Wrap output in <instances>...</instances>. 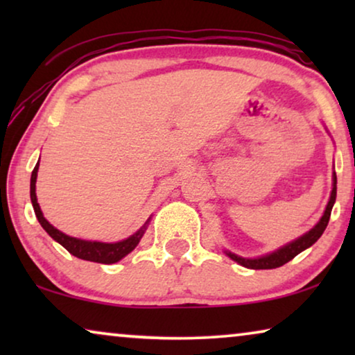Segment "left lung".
<instances>
[{
	"label": "left lung",
	"instance_id": "8db88e82",
	"mask_svg": "<svg viewBox=\"0 0 355 355\" xmlns=\"http://www.w3.org/2000/svg\"><path fill=\"white\" fill-rule=\"evenodd\" d=\"M334 200H336V174L333 176V191L327 205V210H324L322 220L317 223V226L312 227L307 234H304L302 237H299V239H295L288 245L281 247L279 250L273 252V254L260 257V259H242V257H237L234 254H231V252H227V255H230L234 261H237L239 265L252 270H271V268H278V266H283L284 263H288L289 260H293L295 255H299L302 250L309 249L310 245H313L315 242L320 239V236L323 234V231L327 230L328 226Z\"/></svg>",
	"mask_w": 355,
	"mask_h": 355
}]
</instances>
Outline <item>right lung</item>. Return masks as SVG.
<instances>
[{
	"label": "right lung",
	"mask_w": 355,
	"mask_h": 355,
	"mask_svg": "<svg viewBox=\"0 0 355 355\" xmlns=\"http://www.w3.org/2000/svg\"><path fill=\"white\" fill-rule=\"evenodd\" d=\"M37 171H38V163L37 166L33 168L32 171V178H31V200L33 205V210H35V216L38 223H40L43 230H45L48 234H50L53 239L64 247V249L72 254L77 259L82 260H89V261H96V263H116L121 259H124L125 255L130 254L135 247H137L139 241L142 239L144 232H145V226L142 230H139L135 234H132L128 239L116 242V244H105V242H90V241H80L76 239V237L66 236L64 232H61L60 230H56L55 226H51L45 218H43V213L38 207L37 202V193H35V182H37Z\"/></svg>",
	"instance_id": "obj_1"
}]
</instances>
